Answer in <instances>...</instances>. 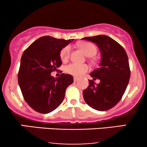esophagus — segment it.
<instances>
[{"label": "esophagus", "instance_id": "esophagus-1", "mask_svg": "<svg viewBox=\"0 0 147 147\" xmlns=\"http://www.w3.org/2000/svg\"><path fill=\"white\" fill-rule=\"evenodd\" d=\"M77 80H78V78H77V77H74V82H77Z\"/></svg>", "mask_w": 147, "mask_h": 147}]
</instances>
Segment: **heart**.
Returning <instances> with one entry per match:
<instances>
[{"mask_svg": "<svg viewBox=\"0 0 147 147\" xmlns=\"http://www.w3.org/2000/svg\"><path fill=\"white\" fill-rule=\"evenodd\" d=\"M79 46L88 57L93 56L97 52V49L95 45L91 43H88V42L82 43L79 45ZM70 50H71V47L70 45L64 47L61 50L60 52V57L63 61H65L68 59L69 57H70ZM88 70L89 67L86 64H78L75 63L69 64L65 68V71L66 73L75 76V77H80Z\"/></svg>", "mask_w": 147, "mask_h": 147, "instance_id": "heart-1", "label": "heart"}]
</instances>
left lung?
Masks as SVG:
<instances>
[{
    "label": "left lung",
    "mask_w": 147,
    "mask_h": 147,
    "mask_svg": "<svg viewBox=\"0 0 147 147\" xmlns=\"http://www.w3.org/2000/svg\"><path fill=\"white\" fill-rule=\"evenodd\" d=\"M98 47L101 53L99 68L90 74L93 78L83 91L85 102L97 111L111 109L120 101L129 84V63L124 49L117 41L106 35L84 37ZM99 79L96 84L94 81Z\"/></svg>",
    "instance_id": "1"
}]
</instances>
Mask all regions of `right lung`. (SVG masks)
Returning <instances> with one entry per match:
<instances>
[{
	"label": "right lung",
	"instance_id": "obj_1",
	"mask_svg": "<svg viewBox=\"0 0 147 147\" xmlns=\"http://www.w3.org/2000/svg\"><path fill=\"white\" fill-rule=\"evenodd\" d=\"M74 39H57L45 36L34 41L23 52L18 71V84L25 102L41 113H49L63 102L73 77L50 75L62 64L60 52Z\"/></svg>",
	"mask_w": 147,
	"mask_h": 147
}]
</instances>
